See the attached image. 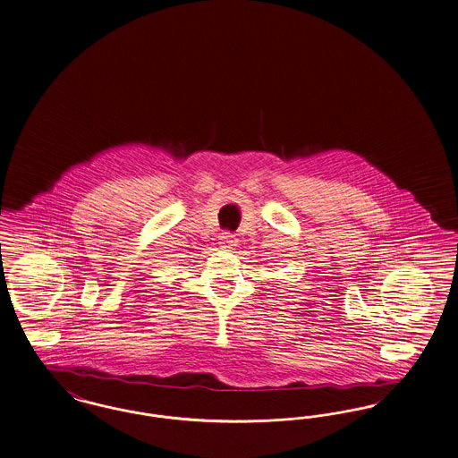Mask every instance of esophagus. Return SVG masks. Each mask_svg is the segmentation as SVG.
Segmentation results:
<instances>
[{
    "instance_id": "34e87169",
    "label": "esophagus",
    "mask_w": 458,
    "mask_h": 458,
    "mask_svg": "<svg viewBox=\"0 0 458 458\" xmlns=\"http://www.w3.org/2000/svg\"><path fill=\"white\" fill-rule=\"evenodd\" d=\"M218 240H220L218 241L220 248H224V250H233L234 246H238V238L233 233H222Z\"/></svg>"
}]
</instances>
